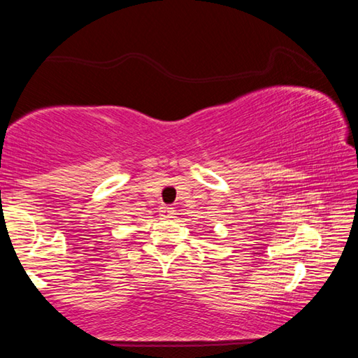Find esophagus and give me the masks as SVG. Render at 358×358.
I'll return each instance as SVG.
<instances>
[{"mask_svg":"<svg viewBox=\"0 0 358 358\" xmlns=\"http://www.w3.org/2000/svg\"><path fill=\"white\" fill-rule=\"evenodd\" d=\"M173 215H175L173 207H169V205H164V207L161 208V216L162 217H173Z\"/></svg>","mask_w":358,"mask_h":358,"instance_id":"34e87169","label":"esophagus"}]
</instances>
